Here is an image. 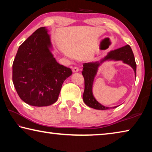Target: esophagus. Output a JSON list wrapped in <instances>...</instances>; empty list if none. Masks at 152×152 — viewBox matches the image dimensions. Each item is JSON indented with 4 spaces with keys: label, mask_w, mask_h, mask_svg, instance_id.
<instances>
[{
    "label": "esophagus",
    "mask_w": 152,
    "mask_h": 152,
    "mask_svg": "<svg viewBox=\"0 0 152 152\" xmlns=\"http://www.w3.org/2000/svg\"><path fill=\"white\" fill-rule=\"evenodd\" d=\"M72 71H73V72H77L79 71V69H78V67H76V66L73 67Z\"/></svg>",
    "instance_id": "34e87169"
}]
</instances>
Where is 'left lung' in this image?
<instances>
[{
    "instance_id": "8db88e82",
    "label": "left lung",
    "mask_w": 152,
    "mask_h": 152,
    "mask_svg": "<svg viewBox=\"0 0 152 152\" xmlns=\"http://www.w3.org/2000/svg\"><path fill=\"white\" fill-rule=\"evenodd\" d=\"M107 60H121L125 64H127L133 69L136 76V63L132 48L129 45L123 46L117 50L110 51L104 59L99 62H90L83 64V70L82 72V76L84 78V91L83 93V101L87 106L98 110H107L115 109L117 107H107L98 102L92 94V84L96 76L98 68L102 62Z\"/></svg>"
}]
</instances>
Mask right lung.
Wrapping results in <instances>:
<instances>
[{
	"instance_id": "1",
	"label": "right lung",
	"mask_w": 152,
	"mask_h": 152,
	"mask_svg": "<svg viewBox=\"0 0 152 152\" xmlns=\"http://www.w3.org/2000/svg\"><path fill=\"white\" fill-rule=\"evenodd\" d=\"M40 27L19 46L12 64V82L20 99L35 107L54 103L64 80L72 75L50 50V37Z\"/></svg>"
}]
</instances>
